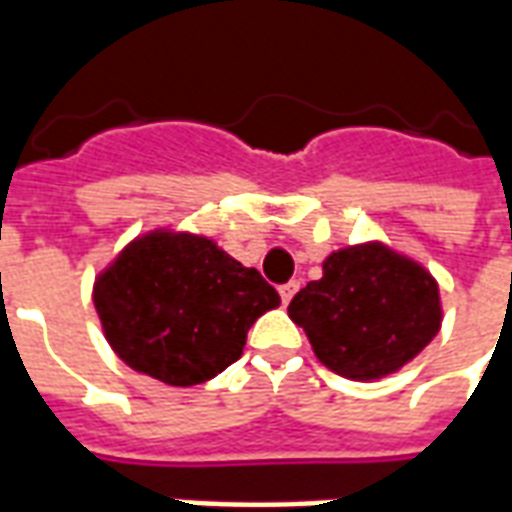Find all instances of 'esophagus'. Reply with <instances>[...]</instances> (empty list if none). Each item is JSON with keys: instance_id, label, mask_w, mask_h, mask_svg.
Here are the masks:
<instances>
[{"instance_id": "1", "label": "esophagus", "mask_w": 512, "mask_h": 512, "mask_svg": "<svg viewBox=\"0 0 512 512\" xmlns=\"http://www.w3.org/2000/svg\"><path fill=\"white\" fill-rule=\"evenodd\" d=\"M296 290H299V282L296 279H290L285 285H279V296H282V304H290V299L296 296Z\"/></svg>"}]
</instances>
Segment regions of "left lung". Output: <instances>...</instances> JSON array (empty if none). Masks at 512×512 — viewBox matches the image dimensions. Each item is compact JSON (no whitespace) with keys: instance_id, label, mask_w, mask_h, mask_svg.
Wrapping results in <instances>:
<instances>
[{"instance_id":"obj_1","label":"left lung","mask_w":512,"mask_h":512,"mask_svg":"<svg viewBox=\"0 0 512 512\" xmlns=\"http://www.w3.org/2000/svg\"><path fill=\"white\" fill-rule=\"evenodd\" d=\"M312 351L337 376L373 381L411 362L439 334V285L384 244H359L323 260L288 307Z\"/></svg>"}]
</instances>
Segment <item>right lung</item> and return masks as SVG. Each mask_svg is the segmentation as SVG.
<instances>
[{"label": "right lung", "mask_w": 512, "mask_h": 512, "mask_svg": "<svg viewBox=\"0 0 512 512\" xmlns=\"http://www.w3.org/2000/svg\"><path fill=\"white\" fill-rule=\"evenodd\" d=\"M95 310L115 354L136 373L194 386L241 359L246 332L279 293L211 238L147 233L95 279Z\"/></svg>", "instance_id": "right-lung-1"}]
</instances>
